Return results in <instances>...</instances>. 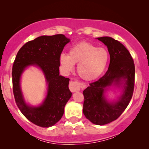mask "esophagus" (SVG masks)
<instances>
[{
  "mask_svg": "<svg viewBox=\"0 0 149 149\" xmlns=\"http://www.w3.org/2000/svg\"><path fill=\"white\" fill-rule=\"evenodd\" d=\"M80 83L77 80H72L69 83V89L71 92H76L80 90Z\"/></svg>",
  "mask_w": 149,
  "mask_h": 149,
  "instance_id": "esophagus-1",
  "label": "esophagus"
}]
</instances>
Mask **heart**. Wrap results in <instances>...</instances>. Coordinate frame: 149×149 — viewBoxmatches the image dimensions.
I'll return each instance as SVG.
<instances>
[{
  "label": "heart",
  "instance_id": "1",
  "mask_svg": "<svg viewBox=\"0 0 149 149\" xmlns=\"http://www.w3.org/2000/svg\"><path fill=\"white\" fill-rule=\"evenodd\" d=\"M109 60V54L107 49L86 42L73 46L69 55L61 54L60 56V63L66 71H72L73 64H78V75L86 80L98 78L105 70Z\"/></svg>",
  "mask_w": 149,
  "mask_h": 149
}]
</instances>
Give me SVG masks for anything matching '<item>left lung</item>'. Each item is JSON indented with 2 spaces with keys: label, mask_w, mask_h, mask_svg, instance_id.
<instances>
[{
  "label": "left lung",
  "mask_w": 149,
  "mask_h": 149,
  "mask_svg": "<svg viewBox=\"0 0 149 149\" xmlns=\"http://www.w3.org/2000/svg\"><path fill=\"white\" fill-rule=\"evenodd\" d=\"M98 40L107 46L110 64L105 74L90 83L83 91V111L92 123L103 125L118 118L130 102L134 88L135 67L130 53L121 42L111 37L98 38ZM122 78L126 81L124 95L118 102L109 103L103 96L105 88L113 83L119 84Z\"/></svg>",
  "instance_id": "1"
}]
</instances>
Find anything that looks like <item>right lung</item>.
Returning a JSON list of instances; mask_svg holds the SVG:
<instances>
[{"instance_id": "add662e5", "label": "right lung", "mask_w": 149, "mask_h": 149, "mask_svg": "<svg viewBox=\"0 0 149 149\" xmlns=\"http://www.w3.org/2000/svg\"><path fill=\"white\" fill-rule=\"evenodd\" d=\"M69 41L63 34L38 37L22 46L13 63L12 76L15 102L22 113L40 127H49L57 123L72 95L69 89V78L59 76V71L61 54ZM29 65L39 66L49 83L47 97L44 104L38 107H29L25 104L20 89V76Z\"/></svg>"}]
</instances>
